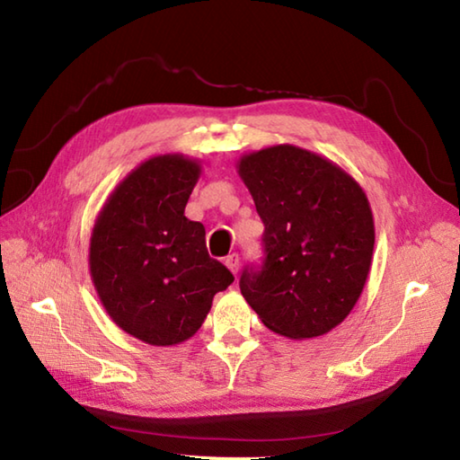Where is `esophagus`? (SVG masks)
<instances>
[{"instance_id":"esophagus-1","label":"esophagus","mask_w":460,"mask_h":460,"mask_svg":"<svg viewBox=\"0 0 460 460\" xmlns=\"http://www.w3.org/2000/svg\"><path fill=\"white\" fill-rule=\"evenodd\" d=\"M225 265H227V269L233 272V275H237V270H239V255H237V252H233V255L225 259Z\"/></svg>"}]
</instances>
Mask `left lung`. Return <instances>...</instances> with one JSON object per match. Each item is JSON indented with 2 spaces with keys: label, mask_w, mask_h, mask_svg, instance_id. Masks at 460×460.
<instances>
[{
  "label": "left lung",
  "mask_w": 460,
  "mask_h": 460,
  "mask_svg": "<svg viewBox=\"0 0 460 460\" xmlns=\"http://www.w3.org/2000/svg\"><path fill=\"white\" fill-rule=\"evenodd\" d=\"M237 172L265 225L261 269L239 287L269 330L316 338L356 306L374 257L366 191L324 155L279 144L241 155Z\"/></svg>",
  "instance_id": "8db88e82"
}]
</instances>
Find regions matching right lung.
I'll return each mask as SVG.
<instances>
[{"mask_svg":"<svg viewBox=\"0 0 460 460\" xmlns=\"http://www.w3.org/2000/svg\"><path fill=\"white\" fill-rule=\"evenodd\" d=\"M199 175L188 155H154L116 185L94 221L96 295L116 326L150 346L190 340L233 282L205 249L203 225L183 215Z\"/></svg>","mask_w":460,"mask_h":460,"instance_id":"add662e5","label":"right lung"}]
</instances>
